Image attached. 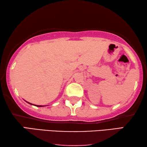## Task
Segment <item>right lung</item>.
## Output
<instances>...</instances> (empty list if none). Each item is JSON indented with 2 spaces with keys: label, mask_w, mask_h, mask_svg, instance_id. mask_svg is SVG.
<instances>
[{
  "label": "right lung",
  "mask_w": 147,
  "mask_h": 147,
  "mask_svg": "<svg viewBox=\"0 0 147 147\" xmlns=\"http://www.w3.org/2000/svg\"><path fill=\"white\" fill-rule=\"evenodd\" d=\"M28 103H29V104H31V105H32V104H31V103H29V102H27ZM35 106H36V107H44L43 105H35Z\"/></svg>",
  "instance_id": "1"
}]
</instances>
